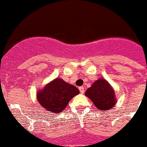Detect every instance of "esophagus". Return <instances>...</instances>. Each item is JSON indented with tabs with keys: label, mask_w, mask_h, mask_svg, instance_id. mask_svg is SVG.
<instances>
[{
	"label": "esophagus",
	"mask_w": 147,
	"mask_h": 147,
	"mask_svg": "<svg viewBox=\"0 0 147 147\" xmlns=\"http://www.w3.org/2000/svg\"><path fill=\"white\" fill-rule=\"evenodd\" d=\"M79 91L81 92V94H84V88L83 86L79 87Z\"/></svg>",
	"instance_id": "obj_1"
}]
</instances>
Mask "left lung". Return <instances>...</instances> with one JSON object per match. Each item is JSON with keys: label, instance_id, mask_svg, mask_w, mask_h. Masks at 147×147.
<instances>
[{"label": "left lung", "instance_id": "8db88e82", "mask_svg": "<svg viewBox=\"0 0 147 147\" xmlns=\"http://www.w3.org/2000/svg\"><path fill=\"white\" fill-rule=\"evenodd\" d=\"M85 95L101 111H109L115 106L117 102L114 89L104 78L94 81L91 86L86 90Z\"/></svg>", "mask_w": 147, "mask_h": 147}]
</instances>
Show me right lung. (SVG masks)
<instances>
[{
    "label": "right lung",
    "instance_id": "add662e5",
    "mask_svg": "<svg viewBox=\"0 0 147 147\" xmlns=\"http://www.w3.org/2000/svg\"><path fill=\"white\" fill-rule=\"evenodd\" d=\"M78 94L76 87L57 78L38 91L37 99L43 108L56 114L62 112L69 101Z\"/></svg>",
    "mask_w": 147,
    "mask_h": 147
}]
</instances>
